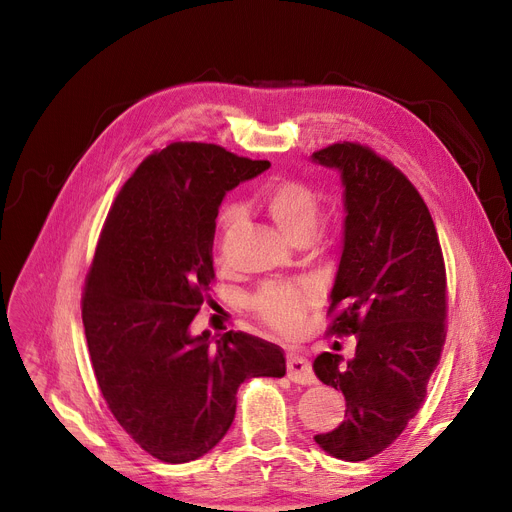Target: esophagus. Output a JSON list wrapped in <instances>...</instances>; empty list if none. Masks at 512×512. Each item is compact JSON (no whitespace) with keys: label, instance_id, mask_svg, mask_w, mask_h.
<instances>
[{"label":"esophagus","instance_id":"34e87169","mask_svg":"<svg viewBox=\"0 0 512 512\" xmlns=\"http://www.w3.org/2000/svg\"><path fill=\"white\" fill-rule=\"evenodd\" d=\"M286 369H288V378L294 382V384H315V373H313V367L311 363L299 355V353H290L288 355V361H286Z\"/></svg>","mask_w":512,"mask_h":512}]
</instances>
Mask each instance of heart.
<instances>
[{
    "instance_id": "obj_1",
    "label": "heart",
    "mask_w": 512,
    "mask_h": 512,
    "mask_svg": "<svg viewBox=\"0 0 512 512\" xmlns=\"http://www.w3.org/2000/svg\"><path fill=\"white\" fill-rule=\"evenodd\" d=\"M261 205L278 230L292 242H309L321 218L317 191L299 180H276L265 188ZM240 218L236 207L222 213V228L230 230ZM319 301V290L311 282H284L261 288L253 297V309L272 328L292 334L301 326L303 315Z\"/></svg>"
}]
</instances>
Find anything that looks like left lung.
I'll use <instances>...</instances> for the list:
<instances>
[{
	"mask_svg": "<svg viewBox=\"0 0 512 512\" xmlns=\"http://www.w3.org/2000/svg\"><path fill=\"white\" fill-rule=\"evenodd\" d=\"M342 182L344 224L330 334H355V357L321 353L313 371L342 390L344 421L313 440L340 461L388 448L421 409L440 363L446 272L432 215L407 176L357 143L311 155Z\"/></svg>",
	"mask_w": 512,
	"mask_h": 512,
	"instance_id": "obj_1",
	"label": "left lung"
}]
</instances>
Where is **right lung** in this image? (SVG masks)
<instances>
[{
	"label": "right lung",
	"mask_w": 512,
	"mask_h": 512,
	"mask_svg": "<svg viewBox=\"0 0 512 512\" xmlns=\"http://www.w3.org/2000/svg\"><path fill=\"white\" fill-rule=\"evenodd\" d=\"M270 168L218 145L172 143L122 186L97 242L83 324L97 384L126 434L180 465L218 446L249 378H282L284 351L245 332L195 336L228 191Z\"/></svg>",
	"instance_id": "obj_1"
}]
</instances>
